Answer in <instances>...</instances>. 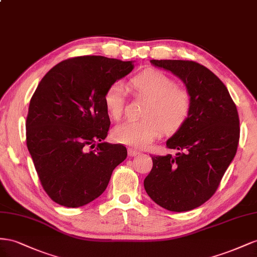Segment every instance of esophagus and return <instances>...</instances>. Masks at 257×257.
Here are the masks:
<instances>
[{"mask_svg":"<svg viewBox=\"0 0 257 257\" xmlns=\"http://www.w3.org/2000/svg\"><path fill=\"white\" fill-rule=\"evenodd\" d=\"M139 154H140V152L137 151V150H133V149H129V150H128V155H129L130 157L138 156Z\"/></svg>","mask_w":257,"mask_h":257,"instance_id":"obj_1","label":"esophagus"}]
</instances>
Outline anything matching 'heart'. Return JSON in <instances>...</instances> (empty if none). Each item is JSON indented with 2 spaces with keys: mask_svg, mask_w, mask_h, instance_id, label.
Masks as SVG:
<instances>
[{
  "mask_svg": "<svg viewBox=\"0 0 257 257\" xmlns=\"http://www.w3.org/2000/svg\"><path fill=\"white\" fill-rule=\"evenodd\" d=\"M136 96L149 100L143 112L144 119L127 120L113 130L114 140L133 148L149 146L160 135L173 133L188 117L192 98L185 88L178 87L174 79L157 70H148L129 82ZM126 103V87L117 80L104 94V105L111 118L119 119Z\"/></svg>",
  "mask_w": 257,
  "mask_h": 257,
  "instance_id": "heart-1",
  "label": "heart"
}]
</instances>
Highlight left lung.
<instances>
[{
	"label": "left lung",
	"instance_id": "left-lung-1",
	"mask_svg": "<svg viewBox=\"0 0 257 257\" xmlns=\"http://www.w3.org/2000/svg\"><path fill=\"white\" fill-rule=\"evenodd\" d=\"M185 84L192 107L167 141L175 155L154 156L144 180L146 193L173 212L198 208L214 195L234 155L240 137L239 115L226 86L208 68L188 60H151Z\"/></svg>",
	"mask_w": 257,
	"mask_h": 257
}]
</instances>
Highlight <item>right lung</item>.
<instances>
[{
  "label": "right lung",
  "mask_w": 257,
  "mask_h": 257,
  "mask_svg": "<svg viewBox=\"0 0 257 257\" xmlns=\"http://www.w3.org/2000/svg\"><path fill=\"white\" fill-rule=\"evenodd\" d=\"M134 67L102 56L70 58L36 88L26 121L27 146L44 190L58 204L91 202L126 159L123 145L103 142L111 124L104 94Z\"/></svg>",
  "instance_id": "add662e5"
}]
</instances>
